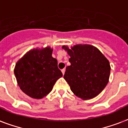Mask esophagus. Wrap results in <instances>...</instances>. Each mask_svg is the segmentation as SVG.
<instances>
[{"label": "esophagus", "mask_w": 128, "mask_h": 128, "mask_svg": "<svg viewBox=\"0 0 128 128\" xmlns=\"http://www.w3.org/2000/svg\"><path fill=\"white\" fill-rule=\"evenodd\" d=\"M65 70H65L64 68L62 70V74H64V73H65Z\"/></svg>", "instance_id": "obj_1"}]
</instances>
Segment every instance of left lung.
<instances>
[{
    "label": "left lung",
    "instance_id": "left-lung-1",
    "mask_svg": "<svg viewBox=\"0 0 128 128\" xmlns=\"http://www.w3.org/2000/svg\"><path fill=\"white\" fill-rule=\"evenodd\" d=\"M70 56V65L66 68L64 78L75 96L83 100L95 98L107 85L110 66L98 48L91 45L62 46Z\"/></svg>",
    "mask_w": 128,
    "mask_h": 128
}]
</instances>
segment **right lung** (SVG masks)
I'll list each match as a JSON object with an SVG mask.
<instances>
[{"label":"right lung","mask_w":128,"mask_h":128,"mask_svg":"<svg viewBox=\"0 0 128 128\" xmlns=\"http://www.w3.org/2000/svg\"><path fill=\"white\" fill-rule=\"evenodd\" d=\"M52 52L50 47L33 49L16 63L14 74L18 84L24 93L31 98L41 99L46 96L57 80L62 76Z\"/></svg>","instance_id":"add662e5"}]
</instances>
